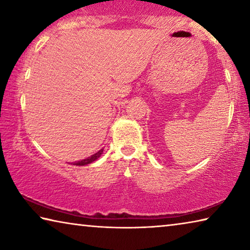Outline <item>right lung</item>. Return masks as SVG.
<instances>
[{
	"label": "right lung",
	"instance_id": "obj_1",
	"mask_svg": "<svg viewBox=\"0 0 250 250\" xmlns=\"http://www.w3.org/2000/svg\"><path fill=\"white\" fill-rule=\"evenodd\" d=\"M103 151H104V149H101V150H99L98 152H97V153L89 156V158L79 161V162H75L74 166H87V164L94 162V161H96L101 155V153H103Z\"/></svg>",
	"mask_w": 250,
	"mask_h": 250
}]
</instances>
